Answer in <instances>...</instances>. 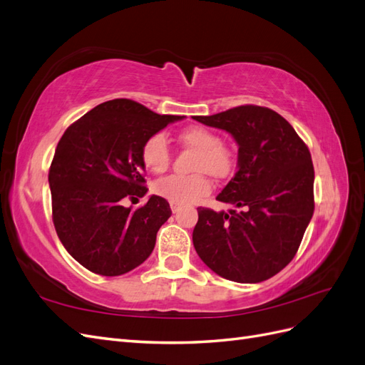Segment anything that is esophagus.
<instances>
[{"label":"esophagus","instance_id":"obj_1","mask_svg":"<svg viewBox=\"0 0 365 365\" xmlns=\"http://www.w3.org/2000/svg\"><path fill=\"white\" fill-rule=\"evenodd\" d=\"M170 208H172L173 213H176V212H178V210L181 208V204H178V202H170Z\"/></svg>","mask_w":365,"mask_h":365}]
</instances>
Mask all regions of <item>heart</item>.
I'll return each mask as SVG.
<instances>
[{"instance_id": "1", "label": "heart", "mask_w": 365, "mask_h": 365, "mask_svg": "<svg viewBox=\"0 0 365 365\" xmlns=\"http://www.w3.org/2000/svg\"><path fill=\"white\" fill-rule=\"evenodd\" d=\"M178 141L187 149L195 150L192 176H168L155 182L153 192L170 202L192 204L200 201L212 190V184L204 173L216 180H224L231 175L235 168V155L227 145L220 141L215 130L192 126L178 134ZM141 160L150 172L161 173L170 164V148L163 134L150 135L141 148Z\"/></svg>"}]
</instances>
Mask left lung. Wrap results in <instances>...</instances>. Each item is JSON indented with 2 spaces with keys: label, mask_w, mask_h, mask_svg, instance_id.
Here are the masks:
<instances>
[{
  "label": "left lung",
  "mask_w": 365,
  "mask_h": 365,
  "mask_svg": "<svg viewBox=\"0 0 365 365\" xmlns=\"http://www.w3.org/2000/svg\"><path fill=\"white\" fill-rule=\"evenodd\" d=\"M193 118L228 132L239 148L237 172L216 200L240 210L197 208V256L227 280H268L294 259L312 219L311 152L269 108L244 105Z\"/></svg>",
  "instance_id": "obj_1"
}]
</instances>
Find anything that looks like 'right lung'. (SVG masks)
I'll list each match as a JSON object with an SVG mask.
<instances>
[{
  "mask_svg": "<svg viewBox=\"0 0 365 365\" xmlns=\"http://www.w3.org/2000/svg\"><path fill=\"white\" fill-rule=\"evenodd\" d=\"M184 115H160L134 101L97 105L63 132L50 165L53 224L70 256L114 277L137 268L155 247L169 202L152 195L132 210L121 201L148 193L141 148Z\"/></svg>",
  "mask_w": 365,
  "mask_h": 365,
  "instance_id": "obj_1",
  "label": "right lung"
}]
</instances>
